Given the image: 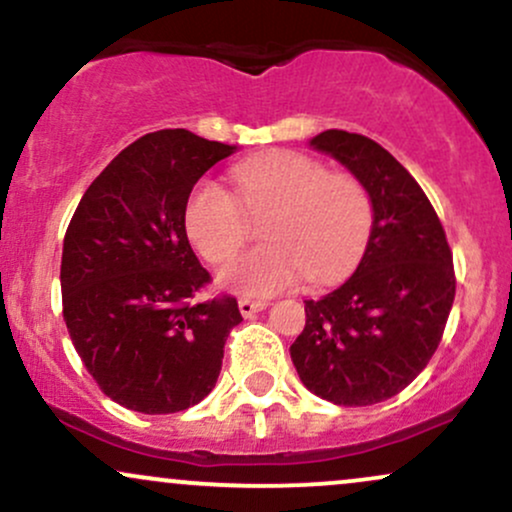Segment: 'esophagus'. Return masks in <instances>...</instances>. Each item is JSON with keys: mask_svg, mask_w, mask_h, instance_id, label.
Returning <instances> with one entry per match:
<instances>
[{"mask_svg": "<svg viewBox=\"0 0 512 512\" xmlns=\"http://www.w3.org/2000/svg\"><path fill=\"white\" fill-rule=\"evenodd\" d=\"M238 308H240V313H243V317H252L255 313H260V310L267 308V301H252V298H240Z\"/></svg>", "mask_w": 512, "mask_h": 512, "instance_id": "1", "label": "esophagus"}]
</instances>
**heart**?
Segmentation results:
<instances>
[{
    "label": "heart",
    "mask_w": 512,
    "mask_h": 512,
    "mask_svg": "<svg viewBox=\"0 0 512 512\" xmlns=\"http://www.w3.org/2000/svg\"><path fill=\"white\" fill-rule=\"evenodd\" d=\"M240 195L250 211L272 209L262 248L236 257L219 272L221 286L245 296L286 291L305 274L325 286L354 269L373 226V204L363 182L330 173L313 156L269 151L240 161ZM185 228L204 260L221 264L250 236L248 211L236 192L216 180H199L185 204Z\"/></svg>",
    "instance_id": "obj_1"
}]
</instances>
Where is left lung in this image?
<instances>
[{
	"mask_svg": "<svg viewBox=\"0 0 512 512\" xmlns=\"http://www.w3.org/2000/svg\"><path fill=\"white\" fill-rule=\"evenodd\" d=\"M310 144L363 182L373 231L354 276L305 301L291 358L317 397L368 407L402 392L436 354L455 301L452 250L426 192L378 142L327 129Z\"/></svg>",
	"mask_w": 512,
	"mask_h": 512,
	"instance_id": "1",
	"label": "left lung"
}]
</instances>
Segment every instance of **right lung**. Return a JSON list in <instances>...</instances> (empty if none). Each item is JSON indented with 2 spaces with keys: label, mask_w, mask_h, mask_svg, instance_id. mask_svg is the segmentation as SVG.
I'll list each match as a JSON object with an SVG mask.
<instances>
[{
  "label": "right lung",
  "mask_w": 512,
  "mask_h": 512,
  "mask_svg": "<svg viewBox=\"0 0 512 512\" xmlns=\"http://www.w3.org/2000/svg\"><path fill=\"white\" fill-rule=\"evenodd\" d=\"M236 146L187 129L144 134L81 197L62 250V315L76 354L113 402L175 414L209 395L228 334V293L197 303L211 274L190 248L185 204Z\"/></svg>",
  "instance_id": "add662e5"
}]
</instances>
